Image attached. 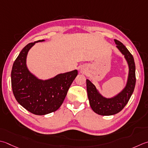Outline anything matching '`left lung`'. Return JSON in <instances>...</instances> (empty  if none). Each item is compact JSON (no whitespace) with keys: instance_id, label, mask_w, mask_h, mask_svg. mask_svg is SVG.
Here are the masks:
<instances>
[{"instance_id":"8db88e82","label":"left lung","mask_w":148,"mask_h":148,"mask_svg":"<svg viewBox=\"0 0 148 148\" xmlns=\"http://www.w3.org/2000/svg\"><path fill=\"white\" fill-rule=\"evenodd\" d=\"M116 47L124 56L128 65V75L124 88L114 96L105 97L101 95L92 81L86 79L89 104L95 113L101 115H112L121 112L126 105L134 92L136 77L135 64L134 57L121 42L114 40Z\"/></svg>"}]
</instances>
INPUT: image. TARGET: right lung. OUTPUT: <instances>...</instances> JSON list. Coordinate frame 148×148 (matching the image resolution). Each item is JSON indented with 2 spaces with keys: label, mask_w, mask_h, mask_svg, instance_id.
<instances>
[{
  "label": "right lung",
  "mask_w": 148,
  "mask_h": 148,
  "mask_svg": "<svg viewBox=\"0 0 148 148\" xmlns=\"http://www.w3.org/2000/svg\"><path fill=\"white\" fill-rule=\"evenodd\" d=\"M30 43L20 52L11 71V86L20 105L33 114L43 115L56 111L64 101L69 88L77 75L74 70L61 73L48 79H41L29 70L27 56L36 43Z\"/></svg>",
  "instance_id": "add662e5"
}]
</instances>
